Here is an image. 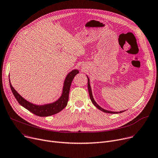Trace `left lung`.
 <instances>
[{
  "label": "left lung",
  "mask_w": 158,
  "mask_h": 158,
  "mask_svg": "<svg viewBox=\"0 0 158 158\" xmlns=\"http://www.w3.org/2000/svg\"><path fill=\"white\" fill-rule=\"evenodd\" d=\"M87 78H88V90H89V95H90V100L92 101V102L94 104V105L96 107H98L99 110L104 112V113H111V114H118V113H123L124 112L123 111H119V112H114V111H107V110H104V109L102 108L101 107H100L98 104L96 103V102L94 101V98H93V95H92V90H91V87H90V80H89V77H87Z\"/></svg>",
  "instance_id": "8db88e82"
}]
</instances>
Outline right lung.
I'll return each mask as SVG.
<instances>
[{
    "instance_id": "1",
    "label": "right lung",
    "mask_w": 158,
    "mask_h": 158,
    "mask_svg": "<svg viewBox=\"0 0 158 158\" xmlns=\"http://www.w3.org/2000/svg\"><path fill=\"white\" fill-rule=\"evenodd\" d=\"M78 73L79 71L78 69H74L69 73L65 79L63 89V94L61 96H60V98L56 102L48 104L39 106L33 104L27 101L23 98H22V97L16 92V90H15L13 87L12 86L9 80L10 87L12 90V92H13V95L15 97V98L16 99L19 104L21 105L23 107L26 108L29 111L31 112L32 113L37 116L42 117L49 116L61 111L67 106L71 82Z\"/></svg>"
}]
</instances>
